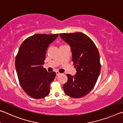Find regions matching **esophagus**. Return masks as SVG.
Returning <instances> with one entry per match:
<instances>
[{"mask_svg": "<svg viewBox=\"0 0 123 123\" xmlns=\"http://www.w3.org/2000/svg\"><path fill=\"white\" fill-rule=\"evenodd\" d=\"M62 74H60V73H59L58 71H57L56 72V75H57V76H60V75H61Z\"/></svg>", "mask_w": 123, "mask_h": 123, "instance_id": "esophagus-1", "label": "esophagus"}]
</instances>
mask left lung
Masks as SVG:
<instances>
[{"instance_id":"left-lung-1","label":"left lung","mask_w":123,"mask_h":123,"mask_svg":"<svg viewBox=\"0 0 123 123\" xmlns=\"http://www.w3.org/2000/svg\"><path fill=\"white\" fill-rule=\"evenodd\" d=\"M59 35L71 47L77 71L74 76L66 75L68 80L63 85L64 91L70 97H83L92 90L99 76L101 65L98 50L93 41L81 32Z\"/></svg>"}]
</instances>
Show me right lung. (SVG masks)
Here are the masks:
<instances>
[{"label":"right lung","instance_id":"right-lung-1","mask_svg":"<svg viewBox=\"0 0 123 123\" xmlns=\"http://www.w3.org/2000/svg\"><path fill=\"white\" fill-rule=\"evenodd\" d=\"M58 34H37L21 44L16 58L15 66L19 83L26 93L34 99L47 96L55 72H48L43 68L49 45Z\"/></svg>","mask_w":123,"mask_h":123}]
</instances>
